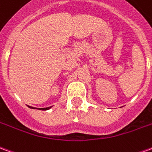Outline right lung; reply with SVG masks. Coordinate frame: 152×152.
Segmentation results:
<instances>
[{
	"mask_svg": "<svg viewBox=\"0 0 152 152\" xmlns=\"http://www.w3.org/2000/svg\"><path fill=\"white\" fill-rule=\"evenodd\" d=\"M30 109H35V108H33V107H31V106H28ZM53 106H50V107H48V108H42V109H40V110H48V109H51Z\"/></svg>",
	"mask_w": 152,
	"mask_h": 152,
	"instance_id": "1",
	"label": "right lung"
}]
</instances>
